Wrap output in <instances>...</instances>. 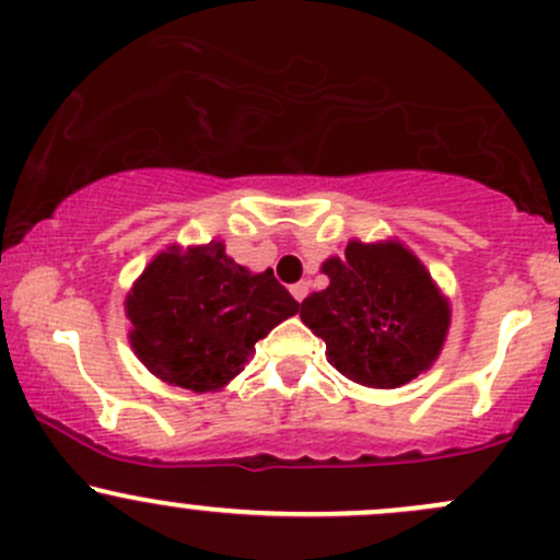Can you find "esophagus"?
Returning <instances> with one entry per match:
<instances>
[{"label":"esophagus","mask_w":560,"mask_h":560,"mask_svg":"<svg viewBox=\"0 0 560 560\" xmlns=\"http://www.w3.org/2000/svg\"><path fill=\"white\" fill-rule=\"evenodd\" d=\"M306 291H310V282H296V285H291V293H293V299H296V302H304Z\"/></svg>","instance_id":"34e87169"}]
</instances>
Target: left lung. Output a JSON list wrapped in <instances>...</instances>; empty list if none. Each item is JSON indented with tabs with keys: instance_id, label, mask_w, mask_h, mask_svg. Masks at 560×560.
Wrapping results in <instances>:
<instances>
[{
	"instance_id": "8db88e82",
	"label": "left lung",
	"mask_w": 560,
	"mask_h": 560,
	"mask_svg": "<svg viewBox=\"0 0 560 560\" xmlns=\"http://www.w3.org/2000/svg\"><path fill=\"white\" fill-rule=\"evenodd\" d=\"M328 288L302 302V320L326 341L328 363L352 382L393 389L441 354L451 310L424 264L395 240L347 243L323 261Z\"/></svg>"
}]
</instances>
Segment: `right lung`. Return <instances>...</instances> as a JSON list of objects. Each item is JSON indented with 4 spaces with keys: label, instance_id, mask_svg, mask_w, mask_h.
I'll list each match as a JSON object with an SVG mask.
<instances>
[{
    "label": "right lung",
    "instance_id": "right-lung-1",
    "mask_svg": "<svg viewBox=\"0 0 560 560\" xmlns=\"http://www.w3.org/2000/svg\"><path fill=\"white\" fill-rule=\"evenodd\" d=\"M296 312L299 302L272 269L248 272L219 240L162 250L125 299L138 360L191 393L224 387L245 369L256 341Z\"/></svg>",
    "mask_w": 560,
    "mask_h": 560
}]
</instances>
